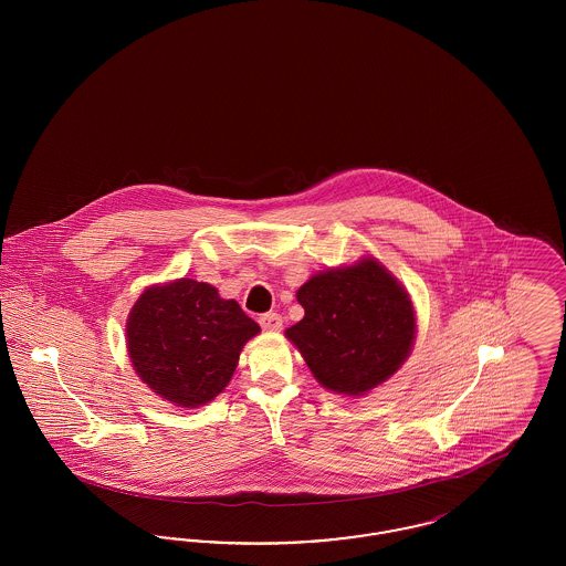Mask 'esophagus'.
<instances>
[{
  "instance_id": "34e87169",
  "label": "esophagus",
  "mask_w": 566,
  "mask_h": 566,
  "mask_svg": "<svg viewBox=\"0 0 566 566\" xmlns=\"http://www.w3.org/2000/svg\"><path fill=\"white\" fill-rule=\"evenodd\" d=\"M259 323H261V326H263L265 331H280V328H282V324H284V321H282V316H280V314L270 312V314H263Z\"/></svg>"
}]
</instances>
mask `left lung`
Returning a JSON list of instances; mask_svg holds the SVG:
<instances>
[{"instance_id":"obj_1","label":"left lung","mask_w":566,"mask_h":566,"mask_svg":"<svg viewBox=\"0 0 566 566\" xmlns=\"http://www.w3.org/2000/svg\"><path fill=\"white\" fill-rule=\"evenodd\" d=\"M296 301L305 316L284 335L331 392L365 397L411 354V296L374 256L314 273L296 291Z\"/></svg>"}]
</instances>
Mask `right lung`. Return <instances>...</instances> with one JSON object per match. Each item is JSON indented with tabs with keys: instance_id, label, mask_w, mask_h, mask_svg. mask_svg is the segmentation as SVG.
<instances>
[{
	"instance_id": "obj_1",
	"label": "right lung",
	"mask_w": 566,
	"mask_h": 566,
	"mask_svg": "<svg viewBox=\"0 0 566 566\" xmlns=\"http://www.w3.org/2000/svg\"><path fill=\"white\" fill-rule=\"evenodd\" d=\"M127 352L137 377L163 401L195 409L214 401L261 333L235 298L212 284L178 277L148 286L127 318Z\"/></svg>"
}]
</instances>
